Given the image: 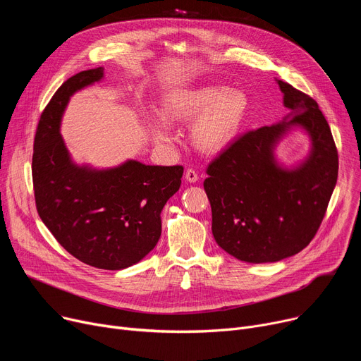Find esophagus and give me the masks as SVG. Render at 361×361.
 Returning a JSON list of instances; mask_svg holds the SVG:
<instances>
[{
    "label": "esophagus",
    "mask_w": 361,
    "mask_h": 361,
    "mask_svg": "<svg viewBox=\"0 0 361 361\" xmlns=\"http://www.w3.org/2000/svg\"><path fill=\"white\" fill-rule=\"evenodd\" d=\"M185 180H187L188 183H196V181L199 180V176H197V173H196L195 169L188 168V169L185 171Z\"/></svg>",
    "instance_id": "obj_1"
}]
</instances>
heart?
<instances>
[{"instance_id":"obj_1","label":"heart","mask_w":361,"mask_h":361,"mask_svg":"<svg viewBox=\"0 0 361 361\" xmlns=\"http://www.w3.org/2000/svg\"><path fill=\"white\" fill-rule=\"evenodd\" d=\"M250 109V99L243 90L222 86H200L171 92L164 102V114L171 121H188L197 115L192 127V139L197 149L215 154L228 146L241 131ZM158 143H169L173 135L162 120L149 123Z\"/></svg>"}]
</instances>
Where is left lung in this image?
<instances>
[{
    "label": "left lung",
    "instance_id": "1",
    "mask_svg": "<svg viewBox=\"0 0 361 361\" xmlns=\"http://www.w3.org/2000/svg\"><path fill=\"white\" fill-rule=\"evenodd\" d=\"M291 114L282 123L247 131L207 165L204 192L212 234L221 249L249 263L278 262L309 245L324 219L338 178V152L317 102L278 80ZM293 126L312 140L310 158L294 170L273 149Z\"/></svg>",
    "mask_w": 361,
    "mask_h": 361
}]
</instances>
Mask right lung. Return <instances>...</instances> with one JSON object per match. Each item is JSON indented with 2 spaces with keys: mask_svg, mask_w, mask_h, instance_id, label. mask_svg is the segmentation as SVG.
<instances>
[{
  "mask_svg": "<svg viewBox=\"0 0 361 361\" xmlns=\"http://www.w3.org/2000/svg\"><path fill=\"white\" fill-rule=\"evenodd\" d=\"M102 78V67L85 70L54 93L37 123L32 178L37 214L55 240L93 268L120 271L157 245L161 212L178 192L184 168L127 161L93 169L71 161L60 135L63 112L74 92Z\"/></svg>",
  "mask_w": 361,
  "mask_h": 361,
  "instance_id": "obj_1",
  "label": "right lung"
}]
</instances>
